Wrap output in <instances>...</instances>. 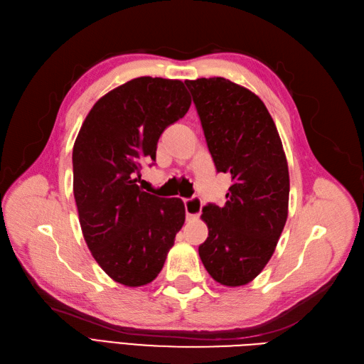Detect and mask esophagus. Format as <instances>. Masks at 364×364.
I'll use <instances>...</instances> for the list:
<instances>
[{
	"instance_id": "esophagus-1",
	"label": "esophagus",
	"mask_w": 364,
	"mask_h": 364,
	"mask_svg": "<svg viewBox=\"0 0 364 364\" xmlns=\"http://www.w3.org/2000/svg\"><path fill=\"white\" fill-rule=\"evenodd\" d=\"M183 203H185V213L188 218H194L202 213V200L199 197H191V199H186Z\"/></svg>"
}]
</instances>
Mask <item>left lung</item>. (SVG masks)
Wrapping results in <instances>:
<instances>
[{"label":"left lung","mask_w":364,"mask_h":364,"mask_svg":"<svg viewBox=\"0 0 364 364\" xmlns=\"http://www.w3.org/2000/svg\"><path fill=\"white\" fill-rule=\"evenodd\" d=\"M217 171L230 173L226 203H208L199 255L226 287L255 279L272 258L289 215L290 178L279 134L261 98L223 77L185 80Z\"/></svg>","instance_id":"left-lung-1"}]
</instances>
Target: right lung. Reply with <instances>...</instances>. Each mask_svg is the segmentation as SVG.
<instances>
[{
  "label": "right lung",
  "mask_w": 364,
  "mask_h": 364,
  "mask_svg": "<svg viewBox=\"0 0 364 364\" xmlns=\"http://www.w3.org/2000/svg\"><path fill=\"white\" fill-rule=\"evenodd\" d=\"M190 106L181 80L138 77L103 95L75 138L73 190L85 241L98 266L126 287L158 277L183 226V202L142 191L136 176Z\"/></svg>",
  "instance_id": "obj_1"
}]
</instances>
